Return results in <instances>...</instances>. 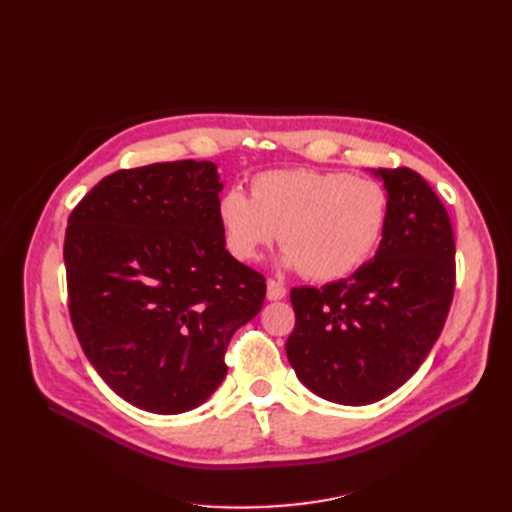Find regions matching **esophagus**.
<instances>
[{
  "label": "esophagus",
  "mask_w": 512,
  "mask_h": 512,
  "mask_svg": "<svg viewBox=\"0 0 512 512\" xmlns=\"http://www.w3.org/2000/svg\"><path fill=\"white\" fill-rule=\"evenodd\" d=\"M286 297V286L282 282L269 280L267 282V299L269 301H282Z\"/></svg>",
  "instance_id": "1"
}]
</instances>
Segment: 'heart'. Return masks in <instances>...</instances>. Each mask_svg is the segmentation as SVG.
<instances>
[{
    "label": "heart",
    "instance_id": "heart-1",
    "mask_svg": "<svg viewBox=\"0 0 512 512\" xmlns=\"http://www.w3.org/2000/svg\"><path fill=\"white\" fill-rule=\"evenodd\" d=\"M391 215L378 179L342 170H271L252 179V198L230 188L218 200L226 250L254 260L280 237L282 265L314 282L354 273L378 250Z\"/></svg>",
    "mask_w": 512,
    "mask_h": 512
}]
</instances>
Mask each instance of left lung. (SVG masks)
I'll return each mask as SVG.
<instances>
[{
	"mask_svg": "<svg viewBox=\"0 0 512 512\" xmlns=\"http://www.w3.org/2000/svg\"><path fill=\"white\" fill-rule=\"evenodd\" d=\"M371 173L391 196L376 256L346 280L290 290L288 361L309 391L342 406L374 404L410 380L455 292V237L438 194L406 166Z\"/></svg>",
	"mask_w": 512,
	"mask_h": 512,
	"instance_id": "8db88e82",
	"label": "left lung"
}]
</instances>
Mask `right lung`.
<instances>
[{
	"mask_svg": "<svg viewBox=\"0 0 512 512\" xmlns=\"http://www.w3.org/2000/svg\"><path fill=\"white\" fill-rule=\"evenodd\" d=\"M222 188L213 162H160L104 177L70 213L72 327L100 378L141 410L207 401L232 333L265 301V277L224 245Z\"/></svg>",
	"mask_w": 512,
	"mask_h": 512,
	"instance_id": "add662e5",
	"label": "right lung"
}]
</instances>
